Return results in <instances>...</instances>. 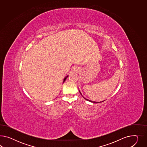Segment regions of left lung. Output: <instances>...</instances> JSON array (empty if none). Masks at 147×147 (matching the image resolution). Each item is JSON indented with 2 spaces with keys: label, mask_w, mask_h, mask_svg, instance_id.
I'll return each mask as SVG.
<instances>
[{
  "label": "left lung",
  "mask_w": 147,
  "mask_h": 147,
  "mask_svg": "<svg viewBox=\"0 0 147 147\" xmlns=\"http://www.w3.org/2000/svg\"><path fill=\"white\" fill-rule=\"evenodd\" d=\"M79 92H80V94H81V95L82 96V94H81V92H80V91L79 90ZM82 97H84V99H86V100H88V101H89V102H92V103H101V102H104V101H102V102H93V101H91V100H89V99H87V98H84V96H82Z\"/></svg>",
  "instance_id": "8db88e82"
}]
</instances>
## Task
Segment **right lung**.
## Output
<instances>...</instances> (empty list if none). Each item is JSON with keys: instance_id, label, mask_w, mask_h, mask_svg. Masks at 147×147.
<instances>
[{"instance_id": "1", "label": "right lung", "mask_w": 147, "mask_h": 147, "mask_svg": "<svg viewBox=\"0 0 147 147\" xmlns=\"http://www.w3.org/2000/svg\"><path fill=\"white\" fill-rule=\"evenodd\" d=\"M68 77V76H66V77H65V78H64V79H63V82H65V80H66V79H67V78Z\"/></svg>"}]
</instances>
